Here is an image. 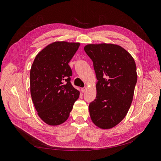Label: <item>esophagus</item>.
I'll list each match as a JSON object with an SVG mask.
<instances>
[{
  "instance_id": "esophagus-1",
  "label": "esophagus",
  "mask_w": 161,
  "mask_h": 161,
  "mask_svg": "<svg viewBox=\"0 0 161 161\" xmlns=\"http://www.w3.org/2000/svg\"><path fill=\"white\" fill-rule=\"evenodd\" d=\"M86 87H83V88H81V92H85V91H86Z\"/></svg>"
}]
</instances>
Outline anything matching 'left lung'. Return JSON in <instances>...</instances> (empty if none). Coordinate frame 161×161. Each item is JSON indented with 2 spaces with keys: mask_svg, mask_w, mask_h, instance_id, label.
<instances>
[{
  "mask_svg": "<svg viewBox=\"0 0 161 161\" xmlns=\"http://www.w3.org/2000/svg\"><path fill=\"white\" fill-rule=\"evenodd\" d=\"M85 51L93 62L96 99L89 104L91 120L102 129L118 125L127 114L137 82L134 58L121 46L89 44Z\"/></svg>",
  "mask_w": 161,
  "mask_h": 161,
  "instance_id": "obj_1",
  "label": "left lung"
}]
</instances>
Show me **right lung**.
<instances>
[{
	"label": "right lung",
	"mask_w": 161,
	"mask_h": 161,
	"mask_svg": "<svg viewBox=\"0 0 161 161\" xmlns=\"http://www.w3.org/2000/svg\"><path fill=\"white\" fill-rule=\"evenodd\" d=\"M79 43L56 42L36 56L30 70V91L40 118L48 125H57L69 118L79 91L70 82L69 63Z\"/></svg>",
	"instance_id": "right-lung-1"
}]
</instances>
